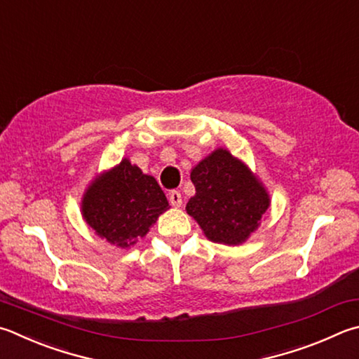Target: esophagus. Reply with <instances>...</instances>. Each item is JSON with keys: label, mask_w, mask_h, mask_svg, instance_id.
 Segmentation results:
<instances>
[{"label": "esophagus", "mask_w": 359, "mask_h": 359, "mask_svg": "<svg viewBox=\"0 0 359 359\" xmlns=\"http://www.w3.org/2000/svg\"><path fill=\"white\" fill-rule=\"evenodd\" d=\"M169 202H171V205L175 208L182 207V194L175 190L169 191Z\"/></svg>", "instance_id": "esophagus-1"}]
</instances>
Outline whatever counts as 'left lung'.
Returning <instances> with one entry per match:
<instances>
[{
    "instance_id": "1",
    "label": "left lung",
    "mask_w": 359,
    "mask_h": 359,
    "mask_svg": "<svg viewBox=\"0 0 359 359\" xmlns=\"http://www.w3.org/2000/svg\"><path fill=\"white\" fill-rule=\"evenodd\" d=\"M191 182L196 193L185 210L213 243H245L271 205L262 180L224 147L215 149L191 168Z\"/></svg>"
}]
</instances>
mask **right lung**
<instances>
[{
    "mask_svg": "<svg viewBox=\"0 0 359 359\" xmlns=\"http://www.w3.org/2000/svg\"><path fill=\"white\" fill-rule=\"evenodd\" d=\"M81 217L95 236L121 250L147 236L169 204L152 175L128 158L90 180L81 198Z\"/></svg>",
    "mask_w": 359,
    "mask_h": 359,
    "instance_id": "obj_1",
    "label": "right lung"
}]
</instances>
